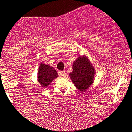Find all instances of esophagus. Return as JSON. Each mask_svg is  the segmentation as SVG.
Returning <instances> with one entry per match:
<instances>
[{
    "label": "esophagus",
    "instance_id": "1",
    "mask_svg": "<svg viewBox=\"0 0 132 132\" xmlns=\"http://www.w3.org/2000/svg\"><path fill=\"white\" fill-rule=\"evenodd\" d=\"M59 75L62 77H65L66 76V71H60L59 72Z\"/></svg>",
    "mask_w": 132,
    "mask_h": 132
}]
</instances>
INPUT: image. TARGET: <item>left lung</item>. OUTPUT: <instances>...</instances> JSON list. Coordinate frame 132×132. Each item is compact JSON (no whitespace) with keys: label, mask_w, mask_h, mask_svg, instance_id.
Returning <instances> with one entry per match:
<instances>
[{"label":"left lung","mask_w":132,"mask_h":132,"mask_svg":"<svg viewBox=\"0 0 132 132\" xmlns=\"http://www.w3.org/2000/svg\"><path fill=\"white\" fill-rule=\"evenodd\" d=\"M94 70L89 61L85 57H79L73 64L70 78L75 86L80 91H86L93 83Z\"/></svg>","instance_id":"obj_1"}]
</instances>
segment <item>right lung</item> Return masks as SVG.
<instances>
[{
  "mask_svg": "<svg viewBox=\"0 0 132 132\" xmlns=\"http://www.w3.org/2000/svg\"><path fill=\"white\" fill-rule=\"evenodd\" d=\"M57 77V72L52 67H50L49 65L41 64L38 73V82L42 87H47L53 80Z\"/></svg>",
  "mask_w": 132,
  "mask_h": 132,
  "instance_id": "add662e5",
  "label": "right lung"
}]
</instances>
